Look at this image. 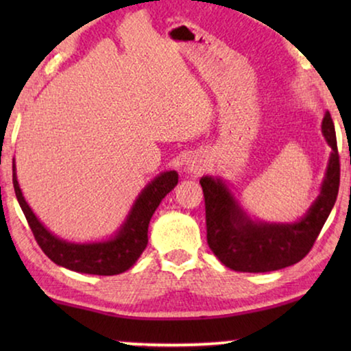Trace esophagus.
<instances>
[{"instance_id": "34e87169", "label": "esophagus", "mask_w": 351, "mask_h": 351, "mask_svg": "<svg viewBox=\"0 0 351 351\" xmlns=\"http://www.w3.org/2000/svg\"><path fill=\"white\" fill-rule=\"evenodd\" d=\"M185 167H186V171L190 172V174L198 176V174H201V172L204 171V167H206V161H204L203 158H201V156H198V155H193V156H190L189 160H186V162H185Z\"/></svg>"}]
</instances>
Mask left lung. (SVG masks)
<instances>
[{
  "label": "left lung",
  "instance_id": "obj_1",
  "mask_svg": "<svg viewBox=\"0 0 351 351\" xmlns=\"http://www.w3.org/2000/svg\"><path fill=\"white\" fill-rule=\"evenodd\" d=\"M321 132L330 147L328 167L318 198L297 222L271 223L252 219L227 182L220 177H201L208 244L225 267L246 273L275 271L294 265L310 252L334 208L340 184L337 138L329 112L324 114Z\"/></svg>",
  "mask_w": 351,
  "mask_h": 351
}]
</instances>
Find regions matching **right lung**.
<instances>
[{
	"label": "right lung",
	"instance_id": "obj_1",
	"mask_svg": "<svg viewBox=\"0 0 351 351\" xmlns=\"http://www.w3.org/2000/svg\"><path fill=\"white\" fill-rule=\"evenodd\" d=\"M177 182L179 174L176 171L161 172L148 182L134 201L126 220L112 238L93 243H70L51 233L33 213L19 186L16 160L12 161V184L17 201L43 252L57 265L88 275H119L137 262L147 247L148 223L152 215L155 214L162 198L177 185Z\"/></svg>",
	"mask_w": 351,
	"mask_h": 351
}]
</instances>
